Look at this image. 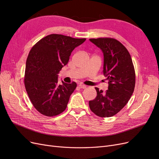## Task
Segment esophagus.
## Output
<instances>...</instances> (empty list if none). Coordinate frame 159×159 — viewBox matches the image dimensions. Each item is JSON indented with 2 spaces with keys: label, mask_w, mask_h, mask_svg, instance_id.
<instances>
[{
  "label": "esophagus",
  "mask_w": 159,
  "mask_h": 159,
  "mask_svg": "<svg viewBox=\"0 0 159 159\" xmlns=\"http://www.w3.org/2000/svg\"><path fill=\"white\" fill-rule=\"evenodd\" d=\"M79 88L81 89H85L86 86L85 85H82V84H80L79 85Z\"/></svg>",
  "instance_id": "34e87169"
}]
</instances>
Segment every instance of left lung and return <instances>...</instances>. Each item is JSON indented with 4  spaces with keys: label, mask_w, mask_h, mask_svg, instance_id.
<instances>
[{
    "label": "left lung",
    "mask_w": 159,
    "mask_h": 159,
    "mask_svg": "<svg viewBox=\"0 0 159 159\" xmlns=\"http://www.w3.org/2000/svg\"><path fill=\"white\" fill-rule=\"evenodd\" d=\"M89 40L103 53V74L109 80L105 92L95 88L97 96L89 102V108L99 117H112L125 106L134 91L135 72L131 57L126 48L114 38Z\"/></svg>",
    "instance_id": "left-lung-1"
}]
</instances>
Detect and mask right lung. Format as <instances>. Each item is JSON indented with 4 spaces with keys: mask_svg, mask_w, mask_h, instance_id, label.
Masks as SVG:
<instances>
[{
    "mask_svg": "<svg viewBox=\"0 0 159 159\" xmlns=\"http://www.w3.org/2000/svg\"><path fill=\"white\" fill-rule=\"evenodd\" d=\"M61 34L48 35L30 50L28 56L25 85L32 105L41 114L53 117L64 111L75 82H57V74L68 63L71 52L85 41Z\"/></svg>",
    "mask_w": 159,
    "mask_h": 159,
    "instance_id": "obj_1",
    "label": "right lung"
}]
</instances>
